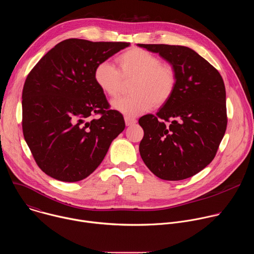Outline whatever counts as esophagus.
Wrapping results in <instances>:
<instances>
[{
	"instance_id": "obj_1",
	"label": "esophagus",
	"mask_w": 254,
	"mask_h": 254,
	"mask_svg": "<svg viewBox=\"0 0 254 254\" xmlns=\"http://www.w3.org/2000/svg\"><path fill=\"white\" fill-rule=\"evenodd\" d=\"M125 122H126V125L128 127V126L134 125L136 123V120L132 119V118H129V117H126L125 118Z\"/></svg>"
}]
</instances>
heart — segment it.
I'll list each match as a JSON object with an SVG mask.
<instances>
[{
	"label": "heart",
	"mask_w": 254,
	"mask_h": 254,
	"mask_svg": "<svg viewBox=\"0 0 254 254\" xmlns=\"http://www.w3.org/2000/svg\"><path fill=\"white\" fill-rule=\"evenodd\" d=\"M118 68L108 61L97 64L93 78L101 91L111 98L118 97L125 82L132 80L129 96L113 102L117 111L127 117H136L151 108L166 104L172 97L177 85V71L170 63L152 52L131 47L116 59Z\"/></svg>",
	"instance_id": "heart-1"
}]
</instances>
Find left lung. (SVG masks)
Returning a JSON list of instances; mask_svg holds the SVG:
<instances>
[{"label":"left lung","instance_id":"1","mask_svg":"<svg viewBox=\"0 0 254 254\" xmlns=\"http://www.w3.org/2000/svg\"><path fill=\"white\" fill-rule=\"evenodd\" d=\"M159 53L177 71L170 100L154 115L138 120L143 129L139 154L157 177L190 178L215 158L227 127L222 76L194 50L179 45L138 44Z\"/></svg>","mask_w":254,"mask_h":254}]
</instances>
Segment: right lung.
I'll list each match as a JSON object with an SVG mask.
<instances>
[{
    "label": "right lung",
    "mask_w": 254,
    "mask_h": 254,
    "mask_svg": "<svg viewBox=\"0 0 254 254\" xmlns=\"http://www.w3.org/2000/svg\"><path fill=\"white\" fill-rule=\"evenodd\" d=\"M127 46L67 39L30 71L22 92V128L36 164L46 175L63 182L85 179L125 129L123 115L111 110L93 72Z\"/></svg>",
    "instance_id": "right-lung-1"
}]
</instances>
